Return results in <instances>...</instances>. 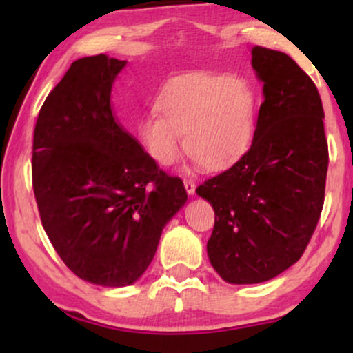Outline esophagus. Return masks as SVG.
<instances>
[{
  "instance_id": "esophagus-1",
  "label": "esophagus",
  "mask_w": 353,
  "mask_h": 353,
  "mask_svg": "<svg viewBox=\"0 0 353 353\" xmlns=\"http://www.w3.org/2000/svg\"><path fill=\"white\" fill-rule=\"evenodd\" d=\"M184 188H185V190H188L189 196H194V192H196V181L184 179Z\"/></svg>"
}]
</instances>
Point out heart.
Instances as JSON below:
<instances>
[{"mask_svg":"<svg viewBox=\"0 0 353 353\" xmlns=\"http://www.w3.org/2000/svg\"><path fill=\"white\" fill-rule=\"evenodd\" d=\"M257 99L241 78L196 72L169 81L156 109L137 124V136L159 164L169 165L181 151L205 169H222L244 156L254 139Z\"/></svg>","mask_w":353,"mask_h":353,"instance_id":"obj_1","label":"heart"}]
</instances>
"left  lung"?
Listing matches in <instances>:
<instances>
[{
    "label": "left lung",
    "mask_w": 353,
    "mask_h": 353,
    "mask_svg": "<svg viewBox=\"0 0 353 353\" xmlns=\"http://www.w3.org/2000/svg\"><path fill=\"white\" fill-rule=\"evenodd\" d=\"M264 103L252 145L196 192L216 214L209 261L229 283H259L294 265L325 199L329 148L314 81L285 52L252 48Z\"/></svg>",
    "instance_id": "left-lung-1"
}]
</instances>
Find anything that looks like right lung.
Returning a JSON list of instances; mask_svg holds the SVG:
<instances>
[{"label": "right lung", "instance_id": "add662e5", "mask_svg": "<svg viewBox=\"0 0 353 353\" xmlns=\"http://www.w3.org/2000/svg\"><path fill=\"white\" fill-rule=\"evenodd\" d=\"M125 61L81 58L39 109L33 189L43 228L61 261L103 287L134 283L151 264L164 225L188 201L111 108Z\"/></svg>", "mask_w": 353, "mask_h": 353}]
</instances>
